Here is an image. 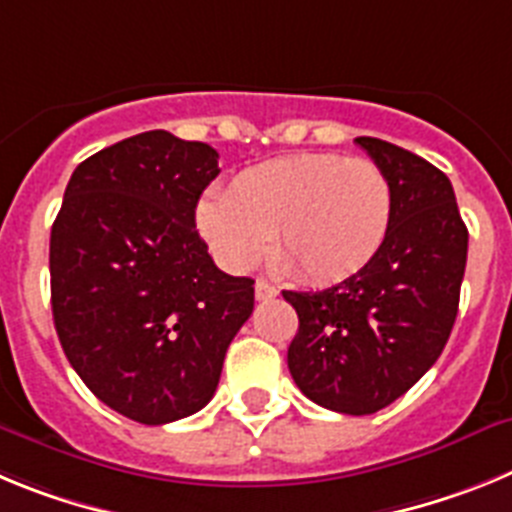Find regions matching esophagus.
I'll return each instance as SVG.
<instances>
[{
	"mask_svg": "<svg viewBox=\"0 0 512 512\" xmlns=\"http://www.w3.org/2000/svg\"><path fill=\"white\" fill-rule=\"evenodd\" d=\"M256 300L259 302H266V300H274V297L279 295V289L274 287V284H269L266 279H256Z\"/></svg>",
	"mask_w": 512,
	"mask_h": 512,
	"instance_id": "obj_1",
	"label": "esophagus"
}]
</instances>
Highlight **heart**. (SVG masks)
Masks as SVG:
<instances>
[{
	"label": "heart",
	"mask_w": 512,
	"mask_h": 512,
	"mask_svg": "<svg viewBox=\"0 0 512 512\" xmlns=\"http://www.w3.org/2000/svg\"><path fill=\"white\" fill-rule=\"evenodd\" d=\"M395 217L390 176L369 158L289 153L248 166L197 207L220 264L246 271L274 253L307 284L356 277L382 251Z\"/></svg>",
	"instance_id": "heart-1"
}]
</instances>
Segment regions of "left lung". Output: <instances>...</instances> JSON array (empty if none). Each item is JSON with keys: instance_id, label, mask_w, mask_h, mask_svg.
I'll list each match as a JSON object with an SVG mask.
<instances>
[{"instance_id": "1", "label": "left lung", "mask_w": 512, "mask_h": 512, "mask_svg": "<svg viewBox=\"0 0 512 512\" xmlns=\"http://www.w3.org/2000/svg\"><path fill=\"white\" fill-rule=\"evenodd\" d=\"M356 143L390 176V235L356 277L282 295L300 318L287 364L302 395L336 413L372 415L405 395L449 341L469 233L443 171L387 140Z\"/></svg>"}]
</instances>
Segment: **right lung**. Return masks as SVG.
Segmentation results:
<instances>
[{
  "mask_svg": "<svg viewBox=\"0 0 512 512\" xmlns=\"http://www.w3.org/2000/svg\"><path fill=\"white\" fill-rule=\"evenodd\" d=\"M217 151L166 130L81 161L51 230V305L63 354L115 413L146 425L212 400L253 279L207 253L194 210Z\"/></svg>",
  "mask_w": 512,
  "mask_h": 512,
  "instance_id": "add662e5",
  "label": "right lung"
}]
</instances>
